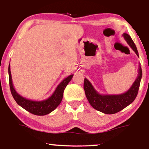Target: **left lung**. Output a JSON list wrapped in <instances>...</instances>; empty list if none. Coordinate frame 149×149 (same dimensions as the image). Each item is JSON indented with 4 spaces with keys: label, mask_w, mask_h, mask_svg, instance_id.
I'll return each instance as SVG.
<instances>
[{
    "label": "left lung",
    "mask_w": 149,
    "mask_h": 149,
    "mask_svg": "<svg viewBox=\"0 0 149 149\" xmlns=\"http://www.w3.org/2000/svg\"><path fill=\"white\" fill-rule=\"evenodd\" d=\"M122 36L139 58L137 48L130 36L126 33H123ZM142 76V68L140 64H139L138 74L135 81L126 92L119 95L100 94L91 85L90 81L85 78L83 87H84L85 95L91 107L97 111L108 115L117 113L127 107L135 100L139 89Z\"/></svg>",
    "instance_id": "left-lung-1"
}]
</instances>
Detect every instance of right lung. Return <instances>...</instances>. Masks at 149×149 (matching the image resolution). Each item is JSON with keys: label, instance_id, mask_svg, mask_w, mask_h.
I'll list each match as a JSON object with an SVG mask.
<instances>
[{"label": "right lung", "instance_id": "add662e5", "mask_svg": "<svg viewBox=\"0 0 149 149\" xmlns=\"http://www.w3.org/2000/svg\"><path fill=\"white\" fill-rule=\"evenodd\" d=\"M9 86L11 89V94L13 98L17 103L18 105L22 107L29 113L35 115L42 116L47 115L54 111L58 105L62 102L63 97V93L67 85L72 79L73 74H71L66 78H65L60 84L56 87V90L53 94L47 99L41 101H35L32 100L26 99V97H22L20 95L14 88L13 82H12V77L11 73V68L10 64L9 65Z\"/></svg>", "mask_w": 149, "mask_h": 149}]
</instances>
